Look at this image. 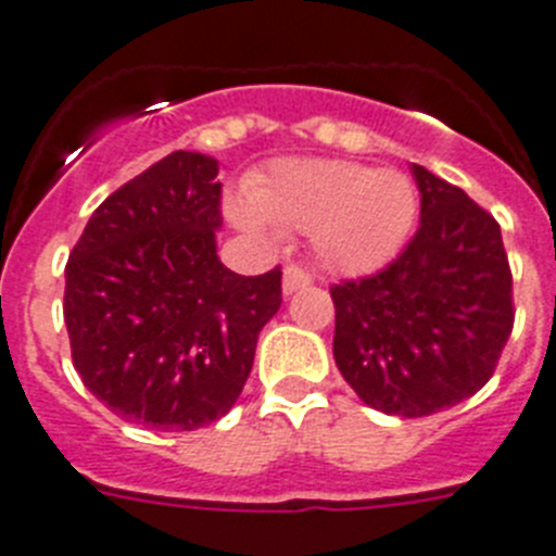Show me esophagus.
I'll return each instance as SVG.
<instances>
[{
	"label": "esophagus",
	"instance_id": "1",
	"mask_svg": "<svg viewBox=\"0 0 556 556\" xmlns=\"http://www.w3.org/2000/svg\"><path fill=\"white\" fill-rule=\"evenodd\" d=\"M309 282H313V277H309V274L304 271V268L288 266L282 271V293H285V296H293L296 290L307 288Z\"/></svg>",
	"mask_w": 556,
	"mask_h": 556
}]
</instances>
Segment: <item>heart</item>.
<instances>
[{"label":"heart","mask_w":556,"mask_h":556,"mask_svg":"<svg viewBox=\"0 0 556 556\" xmlns=\"http://www.w3.org/2000/svg\"><path fill=\"white\" fill-rule=\"evenodd\" d=\"M229 199L232 224L247 232H313L327 271L365 277L402 252L418 216V193L402 172H374L352 160H282L249 191Z\"/></svg>","instance_id":"b5f03b06"}]
</instances>
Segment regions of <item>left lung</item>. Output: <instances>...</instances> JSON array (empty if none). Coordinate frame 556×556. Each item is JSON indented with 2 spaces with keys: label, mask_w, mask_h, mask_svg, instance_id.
<instances>
[{
  "label": "left lung",
  "mask_w": 556,
  "mask_h": 556,
  "mask_svg": "<svg viewBox=\"0 0 556 556\" xmlns=\"http://www.w3.org/2000/svg\"><path fill=\"white\" fill-rule=\"evenodd\" d=\"M421 227L388 268L332 288V354L368 407L421 418L473 396L513 332L502 227L413 163Z\"/></svg>",
  "instance_id": "1"
}]
</instances>
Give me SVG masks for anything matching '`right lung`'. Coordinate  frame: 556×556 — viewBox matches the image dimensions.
Returning <instances> with one entry per match:
<instances>
[{"label": "right lung", "mask_w": 556, "mask_h": 556, "mask_svg": "<svg viewBox=\"0 0 556 556\" xmlns=\"http://www.w3.org/2000/svg\"><path fill=\"white\" fill-rule=\"evenodd\" d=\"M218 160L172 152L110 193L66 266L72 359L85 388L138 427L191 432L241 396L282 271H229Z\"/></svg>", "instance_id": "obj_1"}]
</instances>
